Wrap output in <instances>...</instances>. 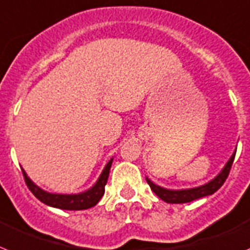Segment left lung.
Instances as JSON below:
<instances>
[{"instance_id":"left-lung-1","label":"left lung","mask_w":250,"mask_h":250,"mask_svg":"<svg viewBox=\"0 0 250 250\" xmlns=\"http://www.w3.org/2000/svg\"><path fill=\"white\" fill-rule=\"evenodd\" d=\"M235 153H236V148L235 151L233 152V155L230 156V158L228 160L225 166L221 168L220 172H219L214 179L208 181L206 184H204V185L196 186V188H177V190H173V188H166L157 185V184H155L153 181H151L148 177H146V181L149 185V188H151V190L153 191V192L160 197V199L166 201V203H170V204L190 203V201H194L196 200V199H200V197H205V196H209V195H212L214 192H216V191L221 188V185L224 184L228 175H229V171L230 168H231V165H233Z\"/></svg>"}]
</instances>
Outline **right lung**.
Instances as JSON below:
<instances>
[{"mask_svg": "<svg viewBox=\"0 0 250 250\" xmlns=\"http://www.w3.org/2000/svg\"><path fill=\"white\" fill-rule=\"evenodd\" d=\"M113 157L110 158L108 164L104 166L103 171L99 175L98 180L95 181L94 185L92 188H89L88 190L78 192V194H55V192H49L45 191L44 188H41L38 186L27 176V173L22 168L23 177H25L26 185L30 188L32 194L38 197L41 203L46 204L53 208H58V209L62 210H84L93 208L94 205L98 204L102 196L104 195V188L108 181V176H109V170L112 167Z\"/></svg>", "mask_w": 250, "mask_h": 250, "instance_id": "1", "label": "right lung"}]
</instances>
